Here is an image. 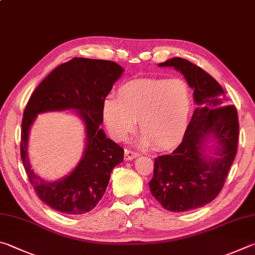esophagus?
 Instances as JSON below:
<instances>
[{
    "label": "esophagus",
    "instance_id": "obj_1",
    "mask_svg": "<svg viewBox=\"0 0 255 255\" xmlns=\"http://www.w3.org/2000/svg\"><path fill=\"white\" fill-rule=\"evenodd\" d=\"M139 156V154L136 151H132L130 149H125V160H131L133 158H136V157Z\"/></svg>",
    "mask_w": 255,
    "mask_h": 255
}]
</instances>
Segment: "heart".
<instances>
[{"label": "heart", "mask_w": 255, "mask_h": 255, "mask_svg": "<svg viewBox=\"0 0 255 255\" xmlns=\"http://www.w3.org/2000/svg\"><path fill=\"white\" fill-rule=\"evenodd\" d=\"M193 114L191 87L183 79L147 78L128 81L119 88L117 98H107L103 118L110 135L124 140L136 127L142 130L141 146L154 142L169 149L182 141Z\"/></svg>", "instance_id": "b5f03b06"}]
</instances>
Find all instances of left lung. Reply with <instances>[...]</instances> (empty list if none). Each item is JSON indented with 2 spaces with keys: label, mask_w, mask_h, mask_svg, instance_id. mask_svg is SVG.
Instances as JSON below:
<instances>
[{
  "label": "left lung",
  "mask_w": 255,
  "mask_h": 255,
  "mask_svg": "<svg viewBox=\"0 0 255 255\" xmlns=\"http://www.w3.org/2000/svg\"><path fill=\"white\" fill-rule=\"evenodd\" d=\"M158 67L182 73L193 89L196 109L180 145L155 158L148 185L165 210H195L211 203L223 188L238 150V112L226 106L223 88L202 68L182 58H172Z\"/></svg>",
  "instance_id": "obj_1"
}]
</instances>
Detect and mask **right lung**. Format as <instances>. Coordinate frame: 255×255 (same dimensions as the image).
I'll list each match as a JSON object with an SVG mask.
<instances>
[{
    "instance_id": "1",
    "label": "right lung",
    "mask_w": 255,
    "mask_h": 255,
    "mask_svg": "<svg viewBox=\"0 0 255 255\" xmlns=\"http://www.w3.org/2000/svg\"><path fill=\"white\" fill-rule=\"evenodd\" d=\"M123 67L107 60L73 58L54 69L32 94L24 109L21 130V158L36 195L53 210L69 215L91 211L103 198L113 169L124 160V149L107 138L103 105ZM70 110L85 125V150L67 176L45 181L30 167L27 143L37 115Z\"/></svg>"
}]
</instances>
